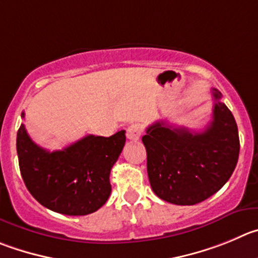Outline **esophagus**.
<instances>
[{
	"label": "esophagus",
	"mask_w": 258,
	"mask_h": 258,
	"mask_svg": "<svg viewBox=\"0 0 258 258\" xmlns=\"http://www.w3.org/2000/svg\"><path fill=\"white\" fill-rule=\"evenodd\" d=\"M141 132H143V130H141V126L140 124L137 123H134L131 124V126H128V128H127V139H130V140H139L141 136Z\"/></svg>",
	"instance_id": "34e87169"
}]
</instances>
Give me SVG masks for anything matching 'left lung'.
<instances>
[{"mask_svg": "<svg viewBox=\"0 0 258 258\" xmlns=\"http://www.w3.org/2000/svg\"><path fill=\"white\" fill-rule=\"evenodd\" d=\"M215 99L213 121L202 132L156 121L146 128L143 143L154 194L174 205H195L227 183L239 156L238 127L232 112Z\"/></svg>", "mask_w": 258, "mask_h": 258, "instance_id": "1", "label": "left lung"}]
</instances>
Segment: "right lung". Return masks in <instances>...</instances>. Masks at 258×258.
Segmentation results:
<instances>
[{"label": "right lung", "mask_w": 258, "mask_h": 258, "mask_svg": "<svg viewBox=\"0 0 258 258\" xmlns=\"http://www.w3.org/2000/svg\"><path fill=\"white\" fill-rule=\"evenodd\" d=\"M124 132L109 137L88 135L63 150L48 151L31 140L21 123L16 150L26 188L40 205L56 213L72 216L94 213L112 191L110 169L126 143Z\"/></svg>", "instance_id": "1"}]
</instances>
